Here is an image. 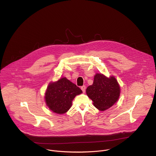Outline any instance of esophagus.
I'll return each instance as SVG.
<instances>
[{
	"instance_id": "34e87169",
	"label": "esophagus",
	"mask_w": 156,
	"mask_h": 156,
	"mask_svg": "<svg viewBox=\"0 0 156 156\" xmlns=\"http://www.w3.org/2000/svg\"><path fill=\"white\" fill-rule=\"evenodd\" d=\"M86 88V87L85 86H81V90H82V91H83V92H85Z\"/></svg>"
}]
</instances>
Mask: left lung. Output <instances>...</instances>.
<instances>
[{"mask_svg": "<svg viewBox=\"0 0 156 156\" xmlns=\"http://www.w3.org/2000/svg\"><path fill=\"white\" fill-rule=\"evenodd\" d=\"M120 88L114 76L108 78L103 74L97 73L93 84L86 89V94L94 101V106L103 111L117 101L120 93Z\"/></svg>", "mask_w": 156, "mask_h": 156, "instance_id": "1", "label": "left lung"}]
</instances>
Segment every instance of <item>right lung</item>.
I'll use <instances>...</instances> for the list:
<instances>
[{
    "label": "right lung",
    "instance_id": "add662e5",
    "mask_svg": "<svg viewBox=\"0 0 156 156\" xmlns=\"http://www.w3.org/2000/svg\"><path fill=\"white\" fill-rule=\"evenodd\" d=\"M81 93L82 90L76 85L66 78H62L48 86L45 95V102L53 112L62 114L70 108L75 96Z\"/></svg>",
    "mask_w": 156,
    "mask_h": 156
}]
</instances>
